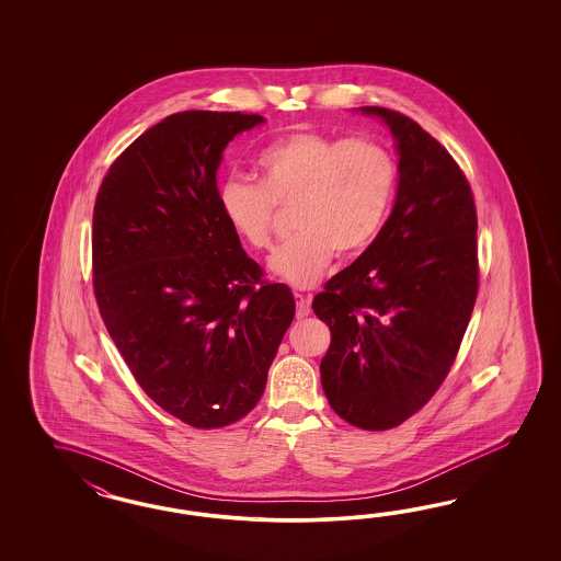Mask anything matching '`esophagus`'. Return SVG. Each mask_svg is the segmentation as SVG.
Segmentation results:
<instances>
[{
	"label": "esophagus",
	"mask_w": 561,
	"mask_h": 561,
	"mask_svg": "<svg viewBox=\"0 0 561 561\" xmlns=\"http://www.w3.org/2000/svg\"><path fill=\"white\" fill-rule=\"evenodd\" d=\"M294 298H296V317L298 319H305L310 314V296H305V294H294Z\"/></svg>",
	"instance_id": "obj_1"
}]
</instances>
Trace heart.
I'll return each instance as SVG.
<instances>
[{
	"instance_id": "obj_1",
	"label": "heart",
	"mask_w": 561,
	"mask_h": 561,
	"mask_svg": "<svg viewBox=\"0 0 561 561\" xmlns=\"http://www.w3.org/2000/svg\"><path fill=\"white\" fill-rule=\"evenodd\" d=\"M259 185L228 179L218 187L221 218L247 247H272L277 209L296 230L272 256V270L294 286H312L333 255L359 256L380 234L394 191L397 160L374 137L302 129L277 137L256 156Z\"/></svg>"
}]
</instances>
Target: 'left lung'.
<instances>
[{"instance_id":"left-lung-1","label":"left lung","mask_w":561,"mask_h":561,"mask_svg":"<svg viewBox=\"0 0 561 561\" xmlns=\"http://www.w3.org/2000/svg\"><path fill=\"white\" fill-rule=\"evenodd\" d=\"M362 111L397 139V199L312 310L331 331L321 359L329 405L347 424L382 432L424 408L457 359L479 289L477 209L457 160L420 123L382 106Z\"/></svg>"}]
</instances>
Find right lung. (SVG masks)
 I'll return each mask as SVG.
<instances>
[{
	"instance_id": "1",
	"label": "right lung",
	"mask_w": 561,
	"mask_h": 561,
	"mask_svg": "<svg viewBox=\"0 0 561 561\" xmlns=\"http://www.w3.org/2000/svg\"><path fill=\"white\" fill-rule=\"evenodd\" d=\"M259 123L255 113H174L119 153L94 204L104 327L153 403L197 430L255 408L296 310L218 207L221 152Z\"/></svg>"
}]
</instances>
